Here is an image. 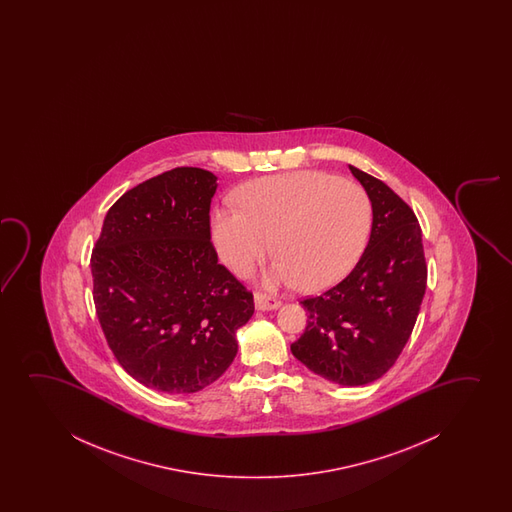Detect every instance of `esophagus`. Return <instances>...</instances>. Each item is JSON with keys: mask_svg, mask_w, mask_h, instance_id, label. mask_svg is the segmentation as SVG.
Masks as SVG:
<instances>
[{"mask_svg": "<svg viewBox=\"0 0 512 512\" xmlns=\"http://www.w3.org/2000/svg\"><path fill=\"white\" fill-rule=\"evenodd\" d=\"M280 306L281 302L271 297V295L262 294V292L255 294V308L260 309V311H271V309H278Z\"/></svg>", "mask_w": 512, "mask_h": 512, "instance_id": "1", "label": "esophagus"}]
</instances>
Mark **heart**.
<instances>
[{"instance_id":"heart-1","label":"heart","mask_w":512,"mask_h":512,"mask_svg":"<svg viewBox=\"0 0 512 512\" xmlns=\"http://www.w3.org/2000/svg\"><path fill=\"white\" fill-rule=\"evenodd\" d=\"M238 210H217L211 239L232 273L248 274L267 253L271 281L308 292L332 287L350 273L371 232L372 208L357 183L323 171H295L246 183Z\"/></svg>"}]
</instances>
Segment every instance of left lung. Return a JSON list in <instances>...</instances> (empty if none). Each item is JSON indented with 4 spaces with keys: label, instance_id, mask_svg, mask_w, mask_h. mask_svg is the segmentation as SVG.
<instances>
[{
    "label": "left lung",
    "instance_id": "8db88e82",
    "mask_svg": "<svg viewBox=\"0 0 512 512\" xmlns=\"http://www.w3.org/2000/svg\"><path fill=\"white\" fill-rule=\"evenodd\" d=\"M350 171L371 199V238L341 283L302 301L308 325L290 350L318 376L360 386L381 378L409 341L427 288V262L409 204L378 178Z\"/></svg>",
    "mask_w": 512,
    "mask_h": 512
}]
</instances>
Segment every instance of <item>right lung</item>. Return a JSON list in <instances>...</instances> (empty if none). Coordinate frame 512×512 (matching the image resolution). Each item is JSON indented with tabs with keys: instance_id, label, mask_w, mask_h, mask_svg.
<instances>
[{
	"instance_id": "add662e5",
	"label": "right lung",
	"mask_w": 512,
	"mask_h": 512,
	"mask_svg": "<svg viewBox=\"0 0 512 512\" xmlns=\"http://www.w3.org/2000/svg\"><path fill=\"white\" fill-rule=\"evenodd\" d=\"M217 176L175 168L127 190L92 250L94 304L119 364L157 392L196 393L238 353L253 295L211 243Z\"/></svg>"
}]
</instances>
